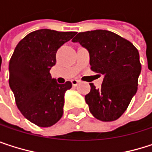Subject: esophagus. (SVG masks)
Wrapping results in <instances>:
<instances>
[{"mask_svg":"<svg viewBox=\"0 0 152 152\" xmlns=\"http://www.w3.org/2000/svg\"><path fill=\"white\" fill-rule=\"evenodd\" d=\"M71 83H72L73 86H76V85L79 83V81H78V80H76V79H73V80H71Z\"/></svg>","mask_w":152,"mask_h":152,"instance_id":"esophagus-1","label":"esophagus"}]
</instances>
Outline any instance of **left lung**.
<instances>
[{
	"label": "left lung",
	"mask_w": 152,
	"mask_h": 152,
	"mask_svg": "<svg viewBox=\"0 0 152 152\" xmlns=\"http://www.w3.org/2000/svg\"><path fill=\"white\" fill-rule=\"evenodd\" d=\"M72 41L88 50L91 69L104 76L101 88L90 83L91 91L85 95L91 113L102 121L117 120L137 93L142 69L137 49L106 30L79 32Z\"/></svg>",
	"instance_id": "1"
}]
</instances>
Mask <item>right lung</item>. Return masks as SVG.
<instances>
[{
	"instance_id": "obj_1",
	"label": "right lung",
	"mask_w": 152,
	"mask_h": 152,
	"mask_svg": "<svg viewBox=\"0 0 152 152\" xmlns=\"http://www.w3.org/2000/svg\"><path fill=\"white\" fill-rule=\"evenodd\" d=\"M76 34L41 29L15 46L9 65L10 87L21 113L37 126L51 127L63 114L64 95L72 84H59L50 69L56 63L57 50Z\"/></svg>"
}]
</instances>
